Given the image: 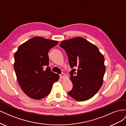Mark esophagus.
<instances>
[{
	"label": "esophagus",
	"instance_id": "1",
	"mask_svg": "<svg viewBox=\"0 0 126 126\" xmlns=\"http://www.w3.org/2000/svg\"><path fill=\"white\" fill-rule=\"evenodd\" d=\"M60 77H61V78L63 79V78H64L65 76V74L64 73H62L60 75Z\"/></svg>",
	"mask_w": 126,
	"mask_h": 126
}]
</instances>
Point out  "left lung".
<instances>
[{
  "mask_svg": "<svg viewBox=\"0 0 126 126\" xmlns=\"http://www.w3.org/2000/svg\"><path fill=\"white\" fill-rule=\"evenodd\" d=\"M60 46L65 50L73 68L70 73L73 86L68 94L78 101L91 98L103 83L106 71L104 55L95 45L79 36L64 40Z\"/></svg>",
  "mask_w": 126,
  "mask_h": 126,
  "instance_id": "8db88e82",
  "label": "left lung"
}]
</instances>
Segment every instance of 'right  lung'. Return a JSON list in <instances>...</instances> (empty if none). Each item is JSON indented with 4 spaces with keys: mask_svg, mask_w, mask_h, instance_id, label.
I'll return each instance as SVG.
<instances>
[{
    "mask_svg": "<svg viewBox=\"0 0 126 126\" xmlns=\"http://www.w3.org/2000/svg\"><path fill=\"white\" fill-rule=\"evenodd\" d=\"M58 41L35 36L20 45L15 52L14 68L23 92L34 99H41L50 94L52 85L59 79L48 65V52Z\"/></svg>",
    "mask_w": 126,
    "mask_h": 126,
    "instance_id": "1",
    "label": "right lung"
}]
</instances>
